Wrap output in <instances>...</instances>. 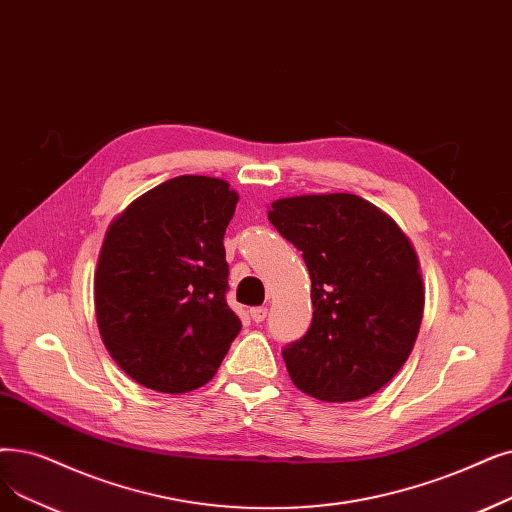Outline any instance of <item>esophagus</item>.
Segmentation results:
<instances>
[{
  "mask_svg": "<svg viewBox=\"0 0 512 512\" xmlns=\"http://www.w3.org/2000/svg\"><path fill=\"white\" fill-rule=\"evenodd\" d=\"M251 318H253V322H263L265 318H268V307H263V305H259V307H253L251 309Z\"/></svg>",
  "mask_w": 512,
  "mask_h": 512,
  "instance_id": "34e87169",
  "label": "esophagus"
}]
</instances>
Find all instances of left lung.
Masks as SVG:
<instances>
[{
	"label": "left lung",
	"instance_id": "8db88e82",
	"mask_svg": "<svg viewBox=\"0 0 512 512\" xmlns=\"http://www.w3.org/2000/svg\"><path fill=\"white\" fill-rule=\"evenodd\" d=\"M272 226L301 251L314 318L282 349L293 383L322 402L385 387L414 347L425 291L410 240L355 194L280 198Z\"/></svg>",
	"mask_w": 512,
	"mask_h": 512
}]
</instances>
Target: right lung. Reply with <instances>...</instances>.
I'll return each mask as SVG.
<instances>
[{"instance_id":"right-lung-1","label":"right lung","mask_w":512,"mask_h":512,"mask_svg":"<svg viewBox=\"0 0 512 512\" xmlns=\"http://www.w3.org/2000/svg\"><path fill=\"white\" fill-rule=\"evenodd\" d=\"M236 203L224 180L180 175L108 228L94 280L98 328L140 385L161 393L203 387L240 332L226 301L224 249Z\"/></svg>"}]
</instances>
